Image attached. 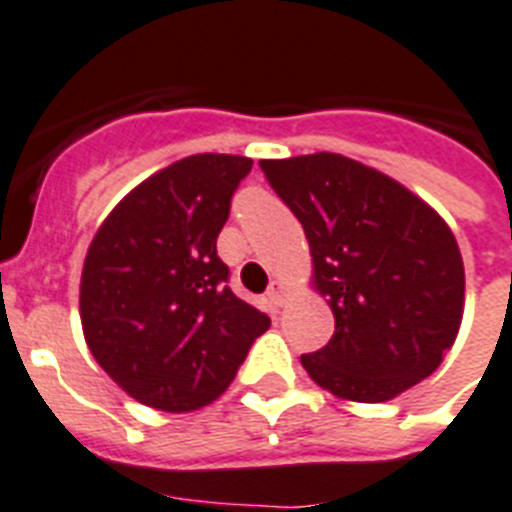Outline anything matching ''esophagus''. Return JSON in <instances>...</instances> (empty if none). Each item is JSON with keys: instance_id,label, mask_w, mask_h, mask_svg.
I'll return each mask as SVG.
<instances>
[{"instance_id": "esophagus-1", "label": "esophagus", "mask_w": 512, "mask_h": 512, "mask_svg": "<svg viewBox=\"0 0 512 512\" xmlns=\"http://www.w3.org/2000/svg\"><path fill=\"white\" fill-rule=\"evenodd\" d=\"M268 299H270V305L273 307H281L286 302V286L281 284V281H270L268 286Z\"/></svg>"}]
</instances>
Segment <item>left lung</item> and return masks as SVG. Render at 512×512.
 <instances>
[{
    "label": "left lung",
    "mask_w": 512,
    "mask_h": 512,
    "mask_svg": "<svg viewBox=\"0 0 512 512\" xmlns=\"http://www.w3.org/2000/svg\"><path fill=\"white\" fill-rule=\"evenodd\" d=\"M270 189L305 228L315 286L334 336L302 355L315 384L355 402H386L439 368L463 318L458 242L394 178L318 152L260 160Z\"/></svg>",
    "instance_id": "obj_1"
}]
</instances>
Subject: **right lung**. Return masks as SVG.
<instances>
[{
  "label": "right lung",
  "instance_id": "obj_1",
  "mask_svg": "<svg viewBox=\"0 0 512 512\" xmlns=\"http://www.w3.org/2000/svg\"><path fill=\"white\" fill-rule=\"evenodd\" d=\"M249 170L239 155L173 162L120 199L91 242L83 336L107 376L144 405H210L268 331V315L231 292L215 249Z\"/></svg>",
  "mask_w": 512,
  "mask_h": 512
}]
</instances>
